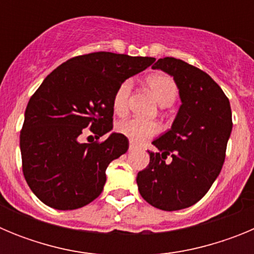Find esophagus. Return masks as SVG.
<instances>
[{
	"instance_id": "1",
	"label": "esophagus",
	"mask_w": 254,
	"mask_h": 254,
	"mask_svg": "<svg viewBox=\"0 0 254 254\" xmlns=\"http://www.w3.org/2000/svg\"><path fill=\"white\" fill-rule=\"evenodd\" d=\"M136 149H137V145H136V143H133V142L129 143V147H128L129 151H133V150H136Z\"/></svg>"
}]
</instances>
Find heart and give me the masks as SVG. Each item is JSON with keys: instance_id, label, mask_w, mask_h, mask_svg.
Segmentation results:
<instances>
[{"instance_id": "obj_1", "label": "heart", "mask_w": 254, "mask_h": 254, "mask_svg": "<svg viewBox=\"0 0 254 254\" xmlns=\"http://www.w3.org/2000/svg\"><path fill=\"white\" fill-rule=\"evenodd\" d=\"M146 85L156 99V102L161 107H168V105L173 104V102L176 100L177 95H178V87H177L176 81L165 73H155V75L149 76L146 78ZM131 91V80H126L117 87L116 93L113 95V100H112L114 113L118 114V116L126 114V112L128 109ZM116 129L118 133L126 136L132 142L140 143L155 136L159 132L160 127L154 121L129 118V120L120 121L116 125Z\"/></svg>"}]
</instances>
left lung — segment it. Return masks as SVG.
<instances>
[{"label": "left lung", "mask_w": 254, "mask_h": 254, "mask_svg": "<svg viewBox=\"0 0 254 254\" xmlns=\"http://www.w3.org/2000/svg\"><path fill=\"white\" fill-rule=\"evenodd\" d=\"M152 68L172 76L182 104L169 131L152 141L159 152L149 151V165L136 182L146 202L177 211L198 202L219 177L233 128L232 109L221 87L202 69L173 57L160 58Z\"/></svg>", "instance_id": "8db88e82"}]
</instances>
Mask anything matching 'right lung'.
<instances>
[{
    "mask_svg": "<svg viewBox=\"0 0 254 254\" xmlns=\"http://www.w3.org/2000/svg\"><path fill=\"white\" fill-rule=\"evenodd\" d=\"M152 57L95 52L66 61L31 96L20 133L22 172L33 193L56 210H76L102 193L105 170L128 150L112 132L103 142L78 141L82 129L99 138L113 128L117 87L154 64Z\"/></svg>",
    "mask_w": 254,
    "mask_h": 254,
    "instance_id": "add662e5",
    "label": "right lung"
}]
</instances>
